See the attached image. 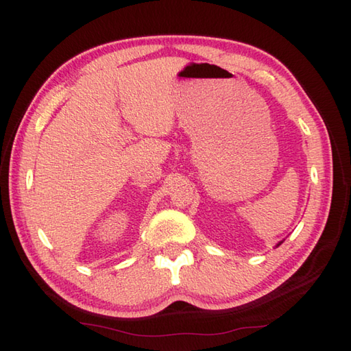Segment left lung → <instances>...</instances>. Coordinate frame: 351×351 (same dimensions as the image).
Listing matches in <instances>:
<instances>
[{
	"label": "left lung",
	"mask_w": 351,
	"mask_h": 351,
	"mask_svg": "<svg viewBox=\"0 0 351 351\" xmlns=\"http://www.w3.org/2000/svg\"><path fill=\"white\" fill-rule=\"evenodd\" d=\"M280 243H282V241H280ZM280 243H279V244H280ZM279 244H278V245H279Z\"/></svg>",
	"instance_id": "obj_1"
}]
</instances>
